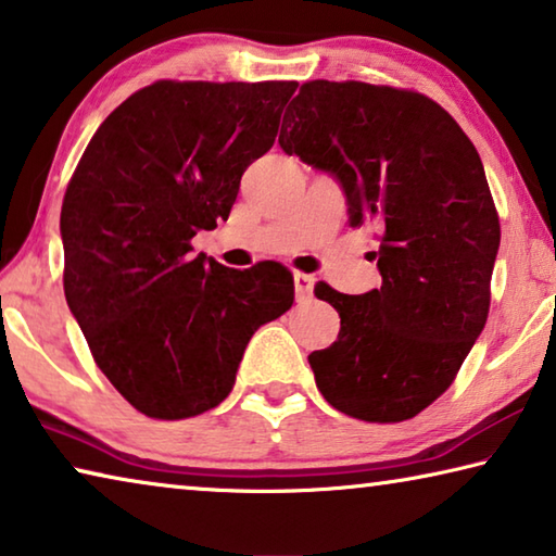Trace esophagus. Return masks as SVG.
I'll list each match as a JSON object with an SVG mask.
<instances>
[{
    "label": "esophagus",
    "mask_w": 556,
    "mask_h": 556,
    "mask_svg": "<svg viewBox=\"0 0 556 556\" xmlns=\"http://www.w3.org/2000/svg\"><path fill=\"white\" fill-rule=\"evenodd\" d=\"M293 280H295V298L298 300H307L313 295V286H315L313 276H307V273H293Z\"/></svg>",
    "instance_id": "obj_1"
}]
</instances>
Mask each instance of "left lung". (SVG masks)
Instances as JSON below:
<instances>
[{"label":"left lung","mask_w":556,"mask_h":556,"mask_svg":"<svg viewBox=\"0 0 556 556\" xmlns=\"http://www.w3.org/2000/svg\"><path fill=\"white\" fill-rule=\"evenodd\" d=\"M278 144L327 172L348 197L350 226H375L381 288L315 295L340 334L313 352L327 404L396 424L433 404L483 332L500 222L483 162L439 103L359 80H311L286 111Z\"/></svg>","instance_id":"1"}]
</instances>
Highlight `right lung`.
Returning <instances> with one entry per match:
<instances>
[{
    "instance_id": "add662e5",
    "label": "right lung",
    "mask_w": 556,
    "mask_h": 556,
    "mask_svg": "<svg viewBox=\"0 0 556 556\" xmlns=\"http://www.w3.org/2000/svg\"><path fill=\"white\" fill-rule=\"evenodd\" d=\"M293 80H160L105 117L61 206L63 290L100 371L140 414L189 418L229 396L253 332L293 305L280 263L194 256L241 175L276 142Z\"/></svg>"
}]
</instances>
